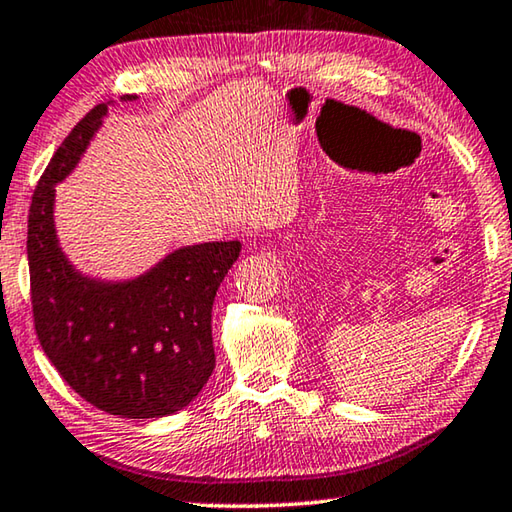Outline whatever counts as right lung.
<instances>
[{
  "instance_id": "right-lung-1",
  "label": "right lung",
  "mask_w": 512,
  "mask_h": 512,
  "mask_svg": "<svg viewBox=\"0 0 512 512\" xmlns=\"http://www.w3.org/2000/svg\"><path fill=\"white\" fill-rule=\"evenodd\" d=\"M109 104L79 120L31 198V307L40 346L81 399L109 415L159 419L186 408L212 376V305L241 243L182 246L132 280L91 278L72 266L54 227L56 184L79 164Z\"/></svg>"
}]
</instances>
